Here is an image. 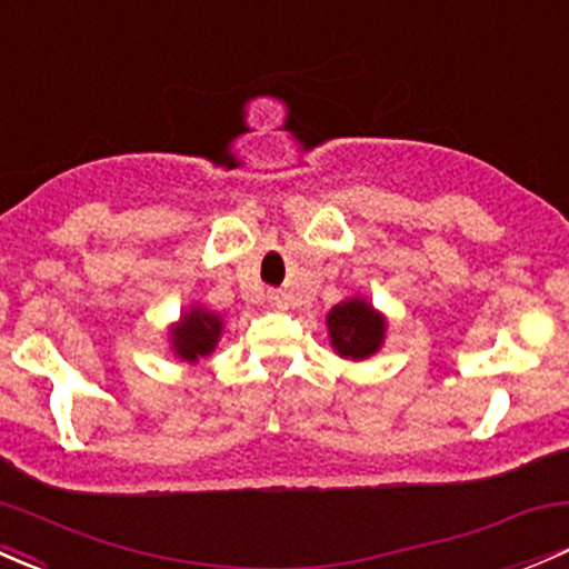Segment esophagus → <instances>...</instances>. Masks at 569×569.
Listing matches in <instances>:
<instances>
[{
  "label": "esophagus",
  "mask_w": 569,
  "mask_h": 569,
  "mask_svg": "<svg viewBox=\"0 0 569 569\" xmlns=\"http://www.w3.org/2000/svg\"><path fill=\"white\" fill-rule=\"evenodd\" d=\"M267 302H269V308H274V310L289 308V297H286L283 291H278V289L267 291Z\"/></svg>",
  "instance_id": "1"
}]
</instances>
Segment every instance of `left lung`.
<instances>
[{
  "label": "left lung",
  "instance_id": "obj_1",
  "mask_svg": "<svg viewBox=\"0 0 569 569\" xmlns=\"http://www.w3.org/2000/svg\"><path fill=\"white\" fill-rule=\"evenodd\" d=\"M335 351L351 360H365L373 355L385 338V319L362 300L335 305L327 316Z\"/></svg>",
  "mask_w": 569,
  "mask_h": 569
}]
</instances>
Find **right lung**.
<instances>
[{"label":"right lung","instance_id":"obj_1","mask_svg":"<svg viewBox=\"0 0 569 569\" xmlns=\"http://www.w3.org/2000/svg\"><path fill=\"white\" fill-rule=\"evenodd\" d=\"M220 319L214 313H207V310L196 308L190 313H184L182 325L174 327L171 338H174V351L182 360H199V357H207L209 351L214 349L220 335Z\"/></svg>","mask_w":569,"mask_h":569}]
</instances>
